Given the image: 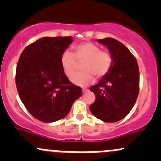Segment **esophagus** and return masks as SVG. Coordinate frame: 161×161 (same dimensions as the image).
<instances>
[{
  "mask_svg": "<svg viewBox=\"0 0 161 161\" xmlns=\"http://www.w3.org/2000/svg\"><path fill=\"white\" fill-rule=\"evenodd\" d=\"M88 91H89V89H85V88H84V89H82V92H83L84 93H86V92H88Z\"/></svg>",
  "mask_w": 161,
  "mask_h": 161,
  "instance_id": "obj_1",
  "label": "esophagus"
}]
</instances>
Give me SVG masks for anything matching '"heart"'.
I'll return each mask as SVG.
<instances>
[{
	"mask_svg": "<svg viewBox=\"0 0 161 161\" xmlns=\"http://www.w3.org/2000/svg\"><path fill=\"white\" fill-rule=\"evenodd\" d=\"M82 63L80 74L74 75L77 69V63ZM60 64L68 78L80 87L93 83L94 77L101 79L107 76L113 65V57L109 52L101 51V48L92 42H83L73 47V53L65 51L60 57Z\"/></svg>",
	"mask_w": 161,
	"mask_h": 161,
	"instance_id": "heart-1",
	"label": "heart"
}]
</instances>
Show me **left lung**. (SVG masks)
Masks as SVG:
<instances>
[{
    "instance_id": "1",
    "label": "left lung",
    "mask_w": 161,
    "mask_h": 161,
    "mask_svg": "<svg viewBox=\"0 0 161 161\" xmlns=\"http://www.w3.org/2000/svg\"><path fill=\"white\" fill-rule=\"evenodd\" d=\"M113 57V65L107 76L93 85L90 91L96 100L90 106L91 113L106 123H115L130 113L139 91V71L137 60L128 48L114 38L99 39Z\"/></svg>"
}]
</instances>
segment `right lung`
Returning a JSON list of instances; mask_svg holds the SVG:
<instances>
[{
  "label": "right lung",
  "mask_w": 161,
  "mask_h": 161,
  "mask_svg": "<svg viewBox=\"0 0 161 161\" xmlns=\"http://www.w3.org/2000/svg\"><path fill=\"white\" fill-rule=\"evenodd\" d=\"M72 37H45L23 50L16 69V86L22 103L33 117L43 123L60 120L69 113L82 89L66 76L61 55Z\"/></svg>",
  "instance_id": "right-lung-1"
}]
</instances>
